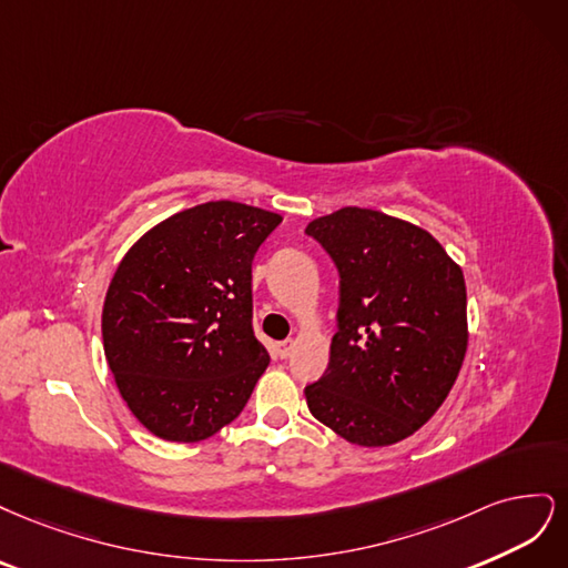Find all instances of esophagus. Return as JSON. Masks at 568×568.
<instances>
[{
  "label": "esophagus",
  "mask_w": 568,
  "mask_h": 568,
  "mask_svg": "<svg viewBox=\"0 0 568 568\" xmlns=\"http://www.w3.org/2000/svg\"><path fill=\"white\" fill-rule=\"evenodd\" d=\"M276 349H278V356H281V358H287V356L292 354V349H295V339H285V342H278Z\"/></svg>",
  "instance_id": "34e87169"
}]
</instances>
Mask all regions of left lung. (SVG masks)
I'll return each mask as SVG.
<instances>
[{"mask_svg":"<svg viewBox=\"0 0 568 568\" xmlns=\"http://www.w3.org/2000/svg\"><path fill=\"white\" fill-rule=\"evenodd\" d=\"M306 233L339 273L337 333L306 406L349 444L392 446L444 404L467 352L463 268L425 229L342 207Z\"/></svg>","mask_w":568,"mask_h":568,"instance_id":"obj_1","label":"left lung"}]
</instances>
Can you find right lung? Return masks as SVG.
Instances as JSON below:
<instances>
[{
    "label": "right lung",
    "mask_w": 568,
    "mask_h": 568,
    "mask_svg": "<svg viewBox=\"0 0 568 568\" xmlns=\"http://www.w3.org/2000/svg\"><path fill=\"white\" fill-rule=\"evenodd\" d=\"M281 214L231 200L164 219L124 254L103 352L151 434L195 444L243 413L268 352L252 331V260Z\"/></svg>",
    "instance_id": "1"
}]
</instances>
